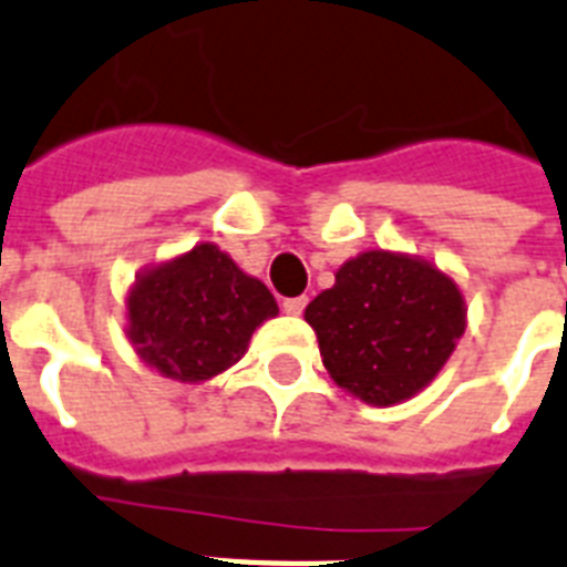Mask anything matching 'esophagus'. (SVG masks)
Here are the masks:
<instances>
[{"instance_id": "1", "label": "esophagus", "mask_w": 567, "mask_h": 567, "mask_svg": "<svg viewBox=\"0 0 567 567\" xmlns=\"http://www.w3.org/2000/svg\"><path fill=\"white\" fill-rule=\"evenodd\" d=\"M306 297H291V300H285L282 302V309L285 315H302V309H306Z\"/></svg>"}]
</instances>
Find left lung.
Wrapping results in <instances>:
<instances>
[{"mask_svg":"<svg viewBox=\"0 0 567 567\" xmlns=\"http://www.w3.org/2000/svg\"><path fill=\"white\" fill-rule=\"evenodd\" d=\"M465 297L423 258L368 249L318 293L306 320L329 377L371 405H394L426 388L465 336Z\"/></svg>","mask_w":567,"mask_h":567,"instance_id":"1","label":"left lung"}]
</instances>
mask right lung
<instances>
[{
  "label": "right lung",
  "instance_id": "1",
  "mask_svg": "<svg viewBox=\"0 0 567 567\" xmlns=\"http://www.w3.org/2000/svg\"><path fill=\"white\" fill-rule=\"evenodd\" d=\"M126 315L141 362L179 382H205L247 353L252 332L279 306L217 244H196L137 276Z\"/></svg>",
  "mask_w": 567,
  "mask_h": 567
}]
</instances>
